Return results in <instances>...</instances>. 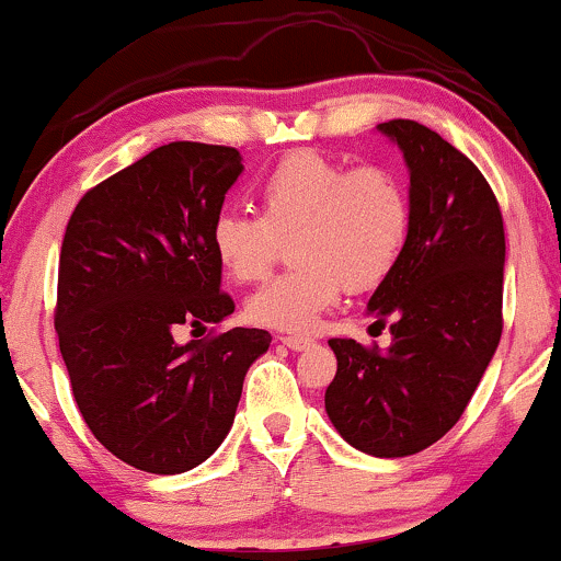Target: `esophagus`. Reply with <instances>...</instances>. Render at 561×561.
Masks as SVG:
<instances>
[{"mask_svg": "<svg viewBox=\"0 0 561 561\" xmlns=\"http://www.w3.org/2000/svg\"><path fill=\"white\" fill-rule=\"evenodd\" d=\"M279 340L293 351H308L313 345V337H306V334H282Z\"/></svg>", "mask_w": 561, "mask_h": 561, "instance_id": "1", "label": "esophagus"}]
</instances>
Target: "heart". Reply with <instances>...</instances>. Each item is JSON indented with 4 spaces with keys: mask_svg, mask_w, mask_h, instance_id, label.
I'll return each mask as SVG.
<instances>
[{
    "mask_svg": "<svg viewBox=\"0 0 561 561\" xmlns=\"http://www.w3.org/2000/svg\"><path fill=\"white\" fill-rule=\"evenodd\" d=\"M261 216L221 210L210 250L231 282H255L289 240L295 266L244 302L272 330H311L345 293H366L396 272L411 234V199L388 165H345L313 150L289 152L253 186Z\"/></svg>",
    "mask_w": 561,
    "mask_h": 561,
    "instance_id": "1",
    "label": "heart"
}]
</instances>
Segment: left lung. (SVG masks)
Segmentation results:
<instances>
[{"instance_id": "obj_1", "label": "left lung", "mask_w": 561, "mask_h": 561, "mask_svg": "<svg viewBox=\"0 0 561 561\" xmlns=\"http://www.w3.org/2000/svg\"><path fill=\"white\" fill-rule=\"evenodd\" d=\"M377 128L401 147L411 179L409 244L369 298L392 343L330 340L337 375L324 405L353 448L398 459L459 422L491 364L504 330L506 240L499 199L465 152L416 121Z\"/></svg>"}]
</instances>
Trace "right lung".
Wrapping results in <instances>:
<instances>
[{
    "mask_svg": "<svg viewBox=\"0 0 561 561\" xmlns=\"http://www.w3.org/2000/svg\"><path fill=\"white\" fill-rule=\"evenodd\" d=\"M240 173L234 147L171 141L92 186L62 237L55 330L73 398L96 440L141 472L203 465L272 343L244 327L173 340L234 311L208 231Z\"/></svg>",
    "mask_w": 561,
    "mask_h": 561,
    "instance_id": "add662e5",
    "label": "right lung"
}]
</instances>
